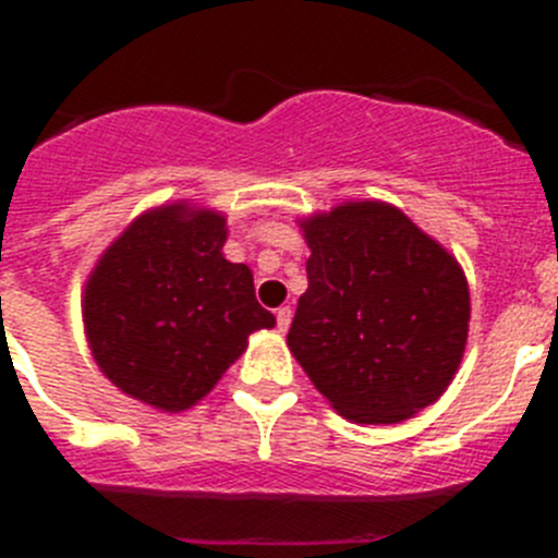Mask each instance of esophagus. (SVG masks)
I'll return each mask as SVG.
<instances>
[{"mask_svg":"<svg viewBox=\"0 0 558 558\" xmlns=\"http://www.w3.org/2000/svg\"><path fill=\"white\" fill-rule=\"evenodd\" d=\"M290 322H293V310L290 307L276 310V324H279V329H282V332L290 327Z\"/></svg>","mask_w":558,"mask_h":558,"instance_id":"obj_1","label":"esophagus"}]
</instances>
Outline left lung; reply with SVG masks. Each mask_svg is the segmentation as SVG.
Segmentation results:
<instances>
[{
	"label": "left lung",
	"mask_w": 558,
	"mask_h": 558,
	"mask_svg": "<svg viewBox=\"0 0 558 558\" xmlns=\"http://www.w3.org/2000/svg\"><path fill=\"white\" fill-rule=\"evenodd\" d=\"M299 223L310 288L288 347L313 386L357 425H393L433 405L470 332V284L456 256L383 201Z\"/></svg>",
	"instance_id": "left-lung-1"
}]
</instances>
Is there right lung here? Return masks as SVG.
<instances>
[{
  "mask_svg": "<svg viewBox=\"0 0 558 558\" xmlns=\"http://www.w3.org/2000/svg\"><path fill=\"white\" fill-rule=\"evenodd\" d=\"M226 218L184 201L145 211L97 259L83 324L100 372L128 397L179 413L218 386L274 315L248 265L223 256Z\"/></svg>",
  "mask_w": 558,
  "mask_h": 558,
  "instance_id": "add662e5",
  "label": "right lung"
}]
</instances>
